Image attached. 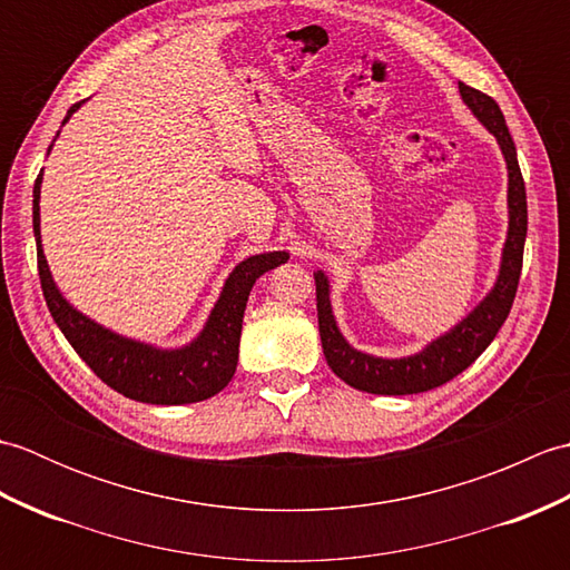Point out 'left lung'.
<instances>
[{
    "label": "left lung",
    "mask_w": 570,
    "mask_h": 570,
    "mask_svg": "<svg viewBox=\"0 0 570 570\" xmlns=\"http://www.w3.org/2000/svg\"><path fill=\"white\" fill-rule=\"evenodd\" d=\"M458 88L470 110L498 137L507 159V168H510V193H507V200H510V233H507L504 242L498 284H494L490 296L463 323H458L451 333H445L439 341L431 343L423 353L404 360H382L357 353L355 347L345 343L331 311L328 278L323 276V272L313 274V278H316V308L323 355L337 377L360 392L419 394L451 382L455 374L468 370L472 362L485 353V347L494 341V335L502 328V323L510 316V308L514 304L527 239L524 178L522 171H519L517 149L510 129L504 125L500 105L490 95L470 88L465 82H458Z\"/></svg>",
    "instance_id": "8db88e82"
}]
</instances>
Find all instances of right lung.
I'll return each instance as SVG.
<instances>
[{
  "label": "right lung",
  "instance_id": "1",
  "mask_svg": "<svg viewBox=\"0 0 570 570\" xmlns=\"http://www.w3.org/2000/svg\"><path fill=\"white\" fill-rule=\"evenodd\" d=\"M80 105L82 102L72 105L68 117ZM39 193L41 174L33 184V237L41 292L60 333L66 335V341L82 357L85 365L98 374L107 386H112L115 392L144 404H193L225 390L237 370L242 316H245L252 286L264 272L284 264L288 254H257V257L237 264L225 282L223 294L217 298L208 325L203 328L198 341L180 350H154L105 331L102 325L85 318L58 294L41 247Z\"/></svg>",
  "mask_w": 570,
  "mask_h": 570
}]
</instances>
